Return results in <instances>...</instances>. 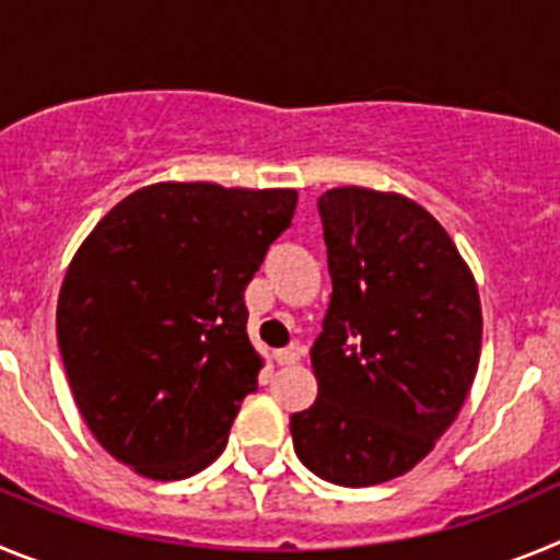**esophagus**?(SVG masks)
<instances>
[{"label": "esophagus", "instance_id": "obj_1", "mask_svg": "<svg viewBox=\"0 0 560 560\" xmlns=\"http://www.w3.org/2000/svg\"><path fill=\"white\" fill-rule=\"evenodd\" d=\"M300 355H303V348H300V345H289V348H283V350H275V361L280 364V368L296 364V361H300Z\"/></svg>", "mask_w": 560, "mask_h": 560}]
</instances>
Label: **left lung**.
<instances>
[{
    "label": "left lung",
    "instance_id": "left-lung-1",
    "mask_svg": "<svg viewBox=\"0 0 560 560\" xmlns=\"http://www.w3.org/2000/svg\"><path fill=\"white\" fill-rule=\"evenodd\" d=\"M334 294L311 348L314 407L291 415L296 457L345 488L407 474L474 384L482 308L448 232L415 201L334 187L319 201Z\"/></svg>",
    "mask_w": 560,
    "mask_h": 560
}]
</instances>
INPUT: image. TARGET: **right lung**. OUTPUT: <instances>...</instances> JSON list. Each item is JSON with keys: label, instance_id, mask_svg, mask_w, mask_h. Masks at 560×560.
<instances>
[{"label": "right lung", "instance_id": "obj_1", "mask_svg": "<svg viewBox=\"0 0 560 560\" xmlns=\"http://www.w3.org/2000/svg\"><path fill=\"white\" fill-rule=\"evenodd\" d=\"M294 207V190L160 182L83 241L58 294V348L114 459L167 482L224 452L264 368L244 291Z\"/></svg>", "mask_w": 560, "mask_h": 560}]
</instances>
